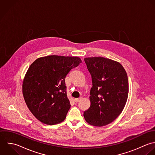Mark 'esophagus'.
I'll use <instances>...</instances> for the list:
<instances>
[{"label":"esophagus","mask_w":155,"mask_h":155,"mask_svg":"<svg viewBox=\"0 0 155 155\" xmlns=\"http://www.w3.org/2000/svg\"><path fill=\"white\" fill-rule=\"evenodd\" d=\"M81 100V98H75V99H74V101H75V103H78V102H79Z\"/></svg>","instance_id":"obj_1"}]
</instances>
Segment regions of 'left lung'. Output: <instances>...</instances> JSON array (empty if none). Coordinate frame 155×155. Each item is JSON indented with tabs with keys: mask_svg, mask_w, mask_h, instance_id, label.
<instances>
[{
	"mask_svg": "<svg viewBox=\"0 0 155 155\" xmlns=\"http://www.w3.org/2000/svg\"><path fill=\"white\" fill-rule=\"evenodd\" d=\"M92 77L90 107L84 112L86 122L104 126L113 122L123 110L129 94L127 74L118 61L102 57L84 58Z\"/></svg>",
	"mask_w": 155,
	"mask_h": 155,
	"instance_id": "left-lung-1",
	"label": "left lung"
}]
</instances>
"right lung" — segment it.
I'll return each mask as SVG.
<instances>
[{
    "label": "right lung",
    "mask_w": 155,
    "mask_h": 155,
    "mask_svg": "<svg viewBox=\"0 0 155 155\" xmlns=\"http://www.w3.org/2000/svg\"><path fill=\"white\" fill-rule=\"evenodd\" d=\"M81 63L78 57L52 55L38 58L30 65L22 92L28 109L40 122L55 125L65 120L71 107L65 78Z\"/></svg>",
    "instance_id": "1"
}]
</instances>
